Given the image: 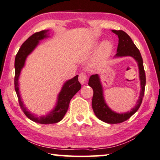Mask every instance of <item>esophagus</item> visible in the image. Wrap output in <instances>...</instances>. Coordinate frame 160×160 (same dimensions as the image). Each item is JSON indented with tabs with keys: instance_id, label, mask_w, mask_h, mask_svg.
I'll list each match as a JSON object with an SVG mask.
<instances>
[{
	"instance_id": "34e87169",
	"label": "esophagus",
	"mask_w": 160,
	"mask_h": 160,
	"mask_svg": "<svg viewBox=\"0 0 160 160\" xmlns=\"http://www.w3.org/2000/svg\"><path fill=\"white\" fill-rule=\"evenodd\" d=\"M87 76H86V74L84 73H81L79 76H78V81H79V82L82 84H84L85 83L87 82Z\"/></svg>"
}]
</instances>
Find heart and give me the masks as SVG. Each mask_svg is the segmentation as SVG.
<instances>
[{"label":"heart","mask_w":160,"mask_h":160,"mask_svg":"<svg viewBox=\"0 0 160 160\" xmlns=\"http://www.w3.org/2000/svg\"><path fill=\"white\" fill-rule=\"evenodd\" d=\"M97 42H95L93 44V46L97 45ZM113 50L112 43L109 40H105L102 42L97 48V51L93 58L91 61V66H97L98 65L101 64L102 62L107 59L110 56L111 52Z\"/></svg>","instance_id":"obj_1"}]
</instances>
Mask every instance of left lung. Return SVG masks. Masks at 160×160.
<instances>
[{"instance_id": "1", "label": "left lung", "mask_w": 160, "mask_h": 160, "mask_svg": "<svg viewBox=\"0 0 160 160\" xmlns=\"http://www.w3.org/2000/svg\"><path fill=\"white\" fill-rule=\"evenodd\" d=\"M112 32L118 35L119 39L117 53L114 58L131 56L137 62L138 71H139L141 85L140 95L135 107L132 108L130 112L128 111V112L124 113H118L111 110L106 103L105 98H104L103 88L99 76L98 74H94L90 76L88 84L93 89L94 92L92 105L94 114L102 121L107 122V123L115 124L126 121V120L130 118L132 115L138 110L142 102L143 94H144L146 75L144 69H143V59L142 55H141L140 51L136 48L135 44L132 41L128 34H126L122 30H112Z\"/></svg>"}]
</instances>
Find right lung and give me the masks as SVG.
Segmentation results:
<instances>
[{
	"label": "right lung",
	"instance_id": "right-lung-1",
	"mask_svg": "<svg viewBox=\"0 0 160 160\" xmlns=\"http://www.w3.org/2000/svg\"><path fill=\"white\" fill-rule=\"evenodd\" d=\"M48 32H49V30H42V31L36 32L32 36H30L21 46L19 50L16 55L14 63L15 91L17 92L20 107L28 118L32 121L41 124H52L61 121L63 118L64 115H66L67 110H68L71 99L79 91L81 87H82L78 80V75H76L71 79L66 81L63 84L61 92H59L58 95L57 102L55 108L48 114L40 118L30 112L24 106L22 98H21L19 87H18V86H19L18 78H19V76L21 74V71L24 68L27 58L33 52V50L39 45L40 41L49 37Z\"/></svg>",
	"mask_w": 160,
	"mask_h": 160
}]
</instances>
